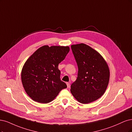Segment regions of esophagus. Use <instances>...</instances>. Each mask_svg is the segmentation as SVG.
<instances>
[{
    "mask_svg": "<svg viewBox=\"0 0 132 132\" xmlns=\"http://www.w3.org/2000/svg\"><path fill=\"white\" fill-rule=\"evenodd\" d=\"M66 84H67V88H68L70 87V83L67 82V83H66Z\"/></svg>",
    "mask_w": 132,
    "mask_h": 132,
    "instance_id": "esophagus-1",
    "label": "esophagus"
}]
</instances>
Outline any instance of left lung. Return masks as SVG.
Returning <instances> with one entry per match:
<instances>
[{"label":"left lung","instance_id":"1","mask_svg":"<svg viewBox=\"0 0 132 132\" xmlns=\"http://www.w3.org/2000/svg\"><path fill=\"white\" fill-rule=\"evenodd\" d=\"M78 66L77 78L71 84L72 94L82 104H88L104 94L108 86L110 71L103 57L85 44L71 45Z\"/></svg>","mask_w":132,"mask_h":132}]
</instances>
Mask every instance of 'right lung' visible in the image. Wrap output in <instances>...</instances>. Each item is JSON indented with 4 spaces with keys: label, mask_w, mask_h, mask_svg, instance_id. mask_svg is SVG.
Masks as SVG:
<instances>
[{
    "label": "right lung",
    "mask_w": 132,
    "mask_h": 132,
    "mask_svg": "<svg viewBox=\"0 0 132 132\" xmlns=\"http://www.w3.org/2000/svg\"><path fill=\"white\" fill-rule=\"evenodd\" d=\"M69 46H42L25 62L21 80L25 91L33 100L48 103L67 85L60 79L58 65L69 52Z\"/></svg>",
    "instance_id": "right-lung-1"
}]
</instances>
